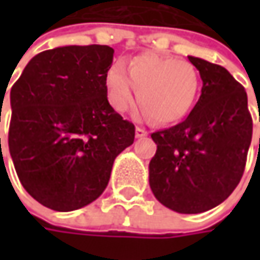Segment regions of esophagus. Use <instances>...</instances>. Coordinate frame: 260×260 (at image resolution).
<instances>
[{"mask_svg":"<svg viewBox=\"0 0 260 260\" xmlns=\"http://www.w3.org/2000/svg\"><path fill=\"white\" fill-rule=\"evenodd\" d=\"M146 136H147V132H146L145 128L136 127V137H137V139H142V137H146Z\"/></svg>","mask_w":260,"mask_h":260,"instance_id":"obj_1","label":"esophagus"}]
</instances>
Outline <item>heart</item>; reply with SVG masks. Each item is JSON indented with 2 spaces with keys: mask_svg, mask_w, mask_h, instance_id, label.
<instances>
[{
  "mask_svg": "<svg viewBox=\"0 0 260 260\" xmlns=\"http://www.w3.org/2000/svg\"><path fill=\"white\" fill-rule=\"evenodd\" d=\"M108 103L115 111L136 100L157 124H171L184 117L200 89V74L191 62L159 55H140L127 66L113 65L105 76Z\"/></svg>",
  "mask_w": 260,
  "mask_h": 260,
  "instance_id": "heart-1",
  "label": "heart"
}]
</instances>
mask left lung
Wrapping results in <instances>:
<instances>
[{
	"instance_id": "1",
	"label": "left lung",
	"mask_w": 260,
	"mask_h": 260,
	"mask_svg": "<svg viewBox=\"0 0 260 260\" xmlns=\"http://www.w3.org/2000/svg\"><path fill=\"white\" fill-rule=\"evenodd\" d=\"M203 88L182 123L156 132L149 184L156 200L181 214L204 213L235 191L252 142L247 94L230 72L188 56Z\"/></svg>"
}]
</instances>
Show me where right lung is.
I'll use <instances>...</instances> for the list:
<instances>
[{
  "label": "right lung",
  "instance_id": "add662e5",
  "mask_svg": "<svg viewBox=\"0 0 260 260\" xmlns=\"http://www.w3.org/2000/svg\"><path fill=\"white\" fill-rule=\"evenodd\" d=\"M113 55L101 45L45 50L11 88L8 147L15 172L36 201L55 211L95 201L115 157L135 142L133 123L107 100Z\"/></svg>",
  "mask_w": 260,
  "mask_h": 260
}]
</instances>
